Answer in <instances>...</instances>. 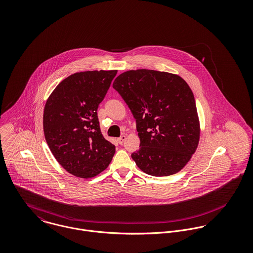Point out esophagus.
Instances as JSON below:
<instances>
[{"instance_id": "obj_1", "label": "esophagus", "mask_w": 253, "mask_h": 253, "mask_svg": "<svg viewBox=\"0 0 253 253\" xmlns=\"http://www.w3.org/2000/svg\"><path fill=\"white\" fill-rule=\"evenodd\" d=\"M125 140H126V135H122V136H120V137L117 139V141H118L119 144H123Z\"/></svg>"}]
</instances>
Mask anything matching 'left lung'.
Wrapping results in <instances>:
<instances>
[{
    "mask_svg": "<svg viewBox=\"0 0 253 253\" xmlns=\"http://www.w3.org/2000/svg\"><path fill=\"white\" fill-rule=\"evenodd\" d=\"M113 87L136 121L140 148L131 158L137 167L153 176L178 172L200 138L196 101L188 84L177 75L139 69L119 75Z\"/></svg>",
    "mask_w": 253,
    "mask_h": 253,
    "instance_id": "obj_1",
    "label": "left lung"
}]
</instances>
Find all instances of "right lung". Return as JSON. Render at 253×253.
<instances>
[{
    "label": "right lung",
    "instance_id": "add662e5",
    "mask_svg": "<svg viewBox=\"0 0 253 253\" xmlns=\"http://www.w3.org/2000/svg\"><path fill=\"white\" fill-rule=\"evenodd\" d=\"M117 70L86 71L63 80L43 111V133L52 155L69 173L89 178L112 161L115 145L100 130L97 109Z\"/></svg>",
    "mask_w": 253,
    "mask_h": 253
}]
</instances>
